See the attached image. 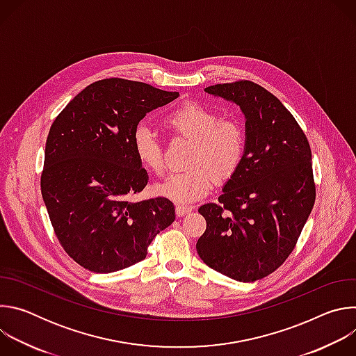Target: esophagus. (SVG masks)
<instances>
[{"instance_id":"1","label":"esophagus","mask_w":356,"mask_h":356,"mask_svg":"<svg viewBox=\"0 0 356 356\" xmlns=\"http://www.w3.org/2000/svg\"><path fill=\"white\" fill-rule=\"evenodd\" d=\"M191 211H193V207H191V206H181V204L176 206V216H177V217L187 216V214L191 213Z\"/></svg>"}]
</instances>
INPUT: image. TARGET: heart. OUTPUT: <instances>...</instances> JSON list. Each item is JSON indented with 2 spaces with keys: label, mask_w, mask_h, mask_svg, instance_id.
Instances as JSON below:
<instances>
[{
  "label": "heart",
  "mask_w": 356,
  "mask_h": 356,
  "mask_svg": "<svg viewBox=\"0 0 356 356\" xmlns=\"http://www.w3.org/2000/svg\"><path fill=\"white\" fill-rule=\"evenodd\" d=\"M166 128L191 140L186 170L169 175L156 186L158 194L177 204L204 197L217 181H227L239 170L246 149L242 125L221 120L220 114L194 101H187L163 117ZM132 149L138 162L154 175L165 170L163 146L158 134L146 124L135 128Z\"/></svg>",
  "instance_id": "1"
}]
</instances>
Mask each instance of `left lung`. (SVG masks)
<instances>
[{
  "instance_id": "obj_1",
  "label": "left lung",
  "mask_w": 356,
  "mask_h": 356,
  "mask_svg": "<svg viewBox=\"0 0 356 356\" xmlns=\"http://www.w3.org/2000/svg\"><path fill=\"white\" fill-rule=\"evenodd\" d=\"M204 91L241 107L246 149L218 202L198 209L207 228L197 253L221 275L255 282L289 258L314 207L310 143L280 99L257 83L239 80Z\"/></svg>"
}]
</instances>
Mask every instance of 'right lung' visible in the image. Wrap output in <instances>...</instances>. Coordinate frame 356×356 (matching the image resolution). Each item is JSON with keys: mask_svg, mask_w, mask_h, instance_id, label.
Wrapping results in <instances>:
<instances>
[{"mask_svg": "<svg viewBox=\"0 0 356 356\" xmlns=\"http://www.w3.org/2000/svg\"><path fill=\"white\" fill-rule=\"evenodd\" d=\"M177 91L104 79L80 91L50 127L40 190L67 255L94 273H111L147 255L176 218L169 198L129 201L147 184L132 149L139 121Z\"/></svg>", "mask_w": 356, "mask_h": 356, "instance_id": "add662e5", "label": "right lung"}]
</instances>
